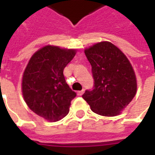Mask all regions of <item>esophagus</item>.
<instances>
[{"label":"esophagus","instance_id":"1","mask_svg":"<svg viewBox=\"0 0 155 155\" xmlns=\"http://www.w3.org/2000/svg\"><path fill=\"white\" fill-rule=\"evenodd\" d=\"M84 90H79V91H78V95H82V94H84Z\"/></svg>","mask_w":155,"mask_h":155}]
</instances>
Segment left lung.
Returning <instances> with one entry per match:
<instances>
[{"label":"left lung","mask_w":155,"mask_h":155,"mask_svg":"<svg viewBox=\"0 0 155 155\" xmlns=\"http://www.w3.org/2000/svg\"><path fill=\"white\" fill-rule=\"evenodd\" d=\"M92 67L94 87L83 98L95 114L113 117L120 114L137 93V78L126 56L109 41L96 43L84 51Z\"/></svg>","instance_id":"1"}]
</instances>
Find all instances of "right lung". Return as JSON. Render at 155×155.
Masks as SVG:
<instances>
[{
  "instance_id": "obj_1",
  "label": "right lung",
  "mask_w": 155,
  "mask_h": 155,
  "mask_svg": "<svg viewBox=\"0 0 155 155\" xmlns=\"http://www.w3.org/2000/svg\"><path fill=\"white\" fill-rule=\"evenodd\" d=\"M75 49L48 45L36 51L24 71L22 93L30 109L48 121H59L69 113L76 97L66 84L63 71Z\"/></svg>"
}]
</instances>
